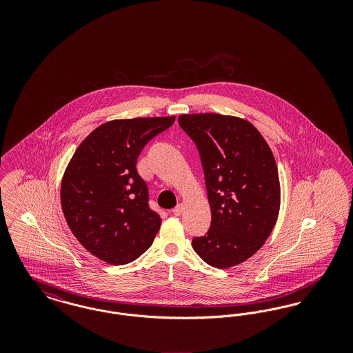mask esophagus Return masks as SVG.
I'll list each match as a JSON object with an SVG mask.
<instances>
[{
  "instance_id": "esophagus-1",
  "label": "esophagus",
  "mask_w": 353,
  "mask_h": 353,
  "mask_svg": "<svg viewBox=\"0 0 353 353\" xmlns=\"http://www.w3.org/2000/svg\"><path fill=\"white\" fill-rule=\"evenodd\" d=\"M183 212H184V205H183V203H179V205L172 210V213H173L174 216H181Z\"/></svg>"
}]
</instances>
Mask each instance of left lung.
<instances>
[{"instance_id": "left-lung-1", "label": "left lung", "mask_w": 353, "mask_h": 353, "mask_svg": "<svg viewBox=\"0 0 353 353\" xmlns=\"http://www.w3.org/2000/svg\"><path fill=\"white\" fill-rule=\"evenodd\" d=\"M179 124L197 145L212 210L210 229L192 246L213 268L239 265L263 246L279 214L274 154L245 119L185 114Z\"/></svg>"}]
</instances>
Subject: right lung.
I'll use <instances>...</instances> for the list:
<instances>
[{"mask_svg": "<svg viewBox=\"0 0 353 353\" xmlns=\"http://www.w3.org/2000/svg\"><path fill=\"white\" fill-rule=\"evenodd\" d=\"M174 119L107 121L84 139L65 170L61 203L68 228L85 250L110 265L139 258L160 229L161 219L148 205V186L136 161Z\"/></svg>", "mask_w": 353, "mask_h": 353, "instance_id": "obj_1", "label": "right lung"}]
</instances>
